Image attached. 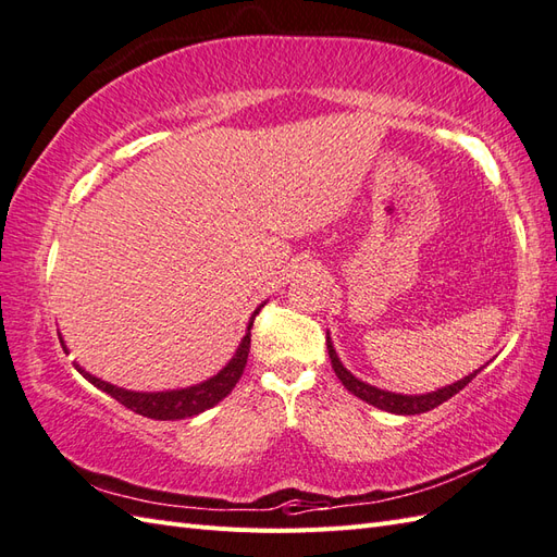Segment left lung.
Wrapping results in <instances>:
<instances>
[{
  "label": "left lung",
  "mask_w": 557,
  "mask_h": 557,
  "mask_svg": "<svg viewBox=\"0 0 557 557\" xmlns=\"http://www.w3.org/2000/svg\"><path fill=\"white\" fill-rule=\"evenodd\" d=\"M327 351H330V360H332L334 372H337V377L342 380V384L346 386L348 392L358 396L360 400H366V404L380 408V410H386V412H396V416H420V412H426V410H432L436 406H442L444 400H448L450 396H456L460 389H465V386H468L476 377V374H480V370H476V372L468 374V377H462V380L444 386V389H436L432 394L406 396V394H394V392L377 389V386L366 384V382H360L358 377H354V374L342 366L337 351H334V346L330 342V332H327Z\"/></svg>",
  "instance_id": "1"
}]
</instances>
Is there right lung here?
I'll use <instances>...</instances> for the list:
<instances>
[{"instance_id":"add662e5","label":"right lung","mask_w":557,"mask_h":557,"mask_svg":"<svg viewBox=\"0 0 557 557\" xmlns=\"http://www.w3.org/2000/svg\"><path fill=\"white\" fill-rule=\"evenodd\" d=\"M258 310H261V306L253 310L247 334H244V339L235 351V356H232L230 363L218 374H213L211 380L187 386V389L127 392V389H121V386H113L109 382L95 377V374H89L77 363H75V370L81 372L87 382H92L97 389L107 392L111 398L119 400V404H123L125 408L135 410L137 416H145L151 420H185L191 416H199V412L213 408L218 400H223L239 382L244 368H247V358H249V348H251V325H253V318L258 315ZM61 346H63V351H66V344H63V339H61Z\"/></svg>"}]
</instances>
